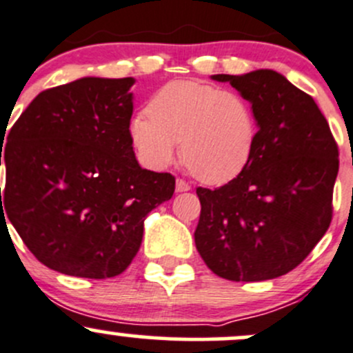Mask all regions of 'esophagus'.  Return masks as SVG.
<instances>
[{
	"instance_id": "34e87169",
	"label": "esophagus",
	"mask_w": 353,
	"mask_h": 353,
	"mask_svg": "<svg viewBox=\"0 0 353 353\" xmlns=\"http://www.w3.org/2000/svg\"><path fill=\"white\" fill-rule=\"evenodd\" d=\"M188 190H190V185H188L185 180H181V178H176V192H188Z\"/></svg>"
}]
</instances>
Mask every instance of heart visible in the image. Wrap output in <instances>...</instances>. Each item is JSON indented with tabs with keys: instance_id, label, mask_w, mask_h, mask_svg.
<instances>
[{
	"instance_id": "obj_1",
	"label": "heart",
	"mask_w": 353,
	"mask_h": 353,
	"mask_svg": "<svg viewBox=\"0 0 353 353\" xmlns=\"http://www.w3.org/2000/svg\"><path fill=\"white\" fill-rule=\"evenodd\" d=\"M146 111L130 123L131 143L146 168L165 170L180 145L193 175L205 183H223L251 160L257 119L251 102L237 90L173 81L153 94Z\"/></svg>"
}]
</instances>
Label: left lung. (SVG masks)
<instances>
[{
  "label": "left lung",
  "mask_w": 353,
  "mask_h": 353,
  "mask_svg": "<svg viewBox=\"0 0 353 353\" xmlns=\"http://www.w3.org/2000/svg\"><path fill=\"white\" fill-rule=\"evenodd\" d=\"M252 104L257 139L248 166L222 187L196 188L195 245L229 281L293 271L328 230L339 146L312 96L274 70L214 75Z\"/></svg>",
  "instance_id": "1"
}]
</instances>
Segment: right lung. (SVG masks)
Listing matches in <instances>:
<instances>
[{
	"label": "right lung",
	"mask_w": 353,
	"mask_h": 353,
	"mask_svg": "<svg viewBox=\"0 0 353 353\" xmlns=\"http://www.w3.org/2000/svg\"><path fill=\"white\" fill-rule=\"evenodd\" d=\"M132 84L84 77L52 87L8 134L1 215L41 264L62 274H121L139 251L146 215L175 192L172 173L150 172L134 158Z\"/></svg>",
	"instance_id": "add662e5"
}]
</instances>
